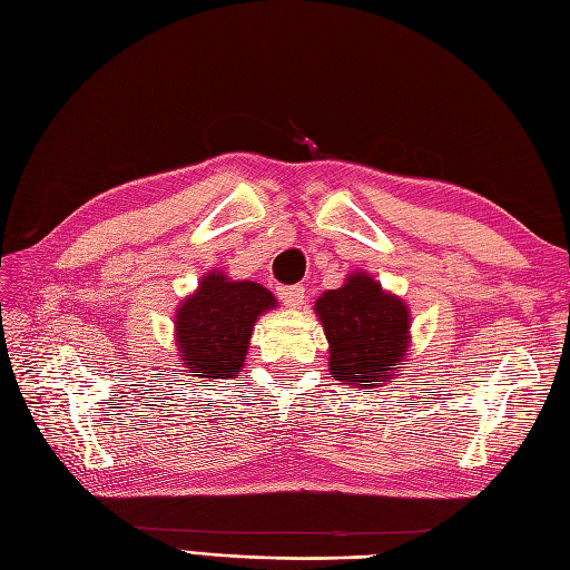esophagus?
<instances>
[{
    "mask_svg": "<svg viewBox=\"0 0 570 570\" xmlns=\"http://www.w3.org/2000/svg\"><path fill=\"white\" fill-rule=\"evenodd\" d=\"M278 297L285 306L297 308L304 302V287L302 285H283V287H278Z\"/></svg>",
    "mask_w": 570,
    "mask_h": 570,
    "instance_id": "esophagus-1",
    "label": "esophagus"
}]
</instances>
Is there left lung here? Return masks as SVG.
Wrapping results in <instances>:
<instances>
[{
  "instance_id": "obj_1",
  "label": "left lung",
  "mask_w": 570,
  "mask_h": 570,
  "mask_svg": "<svg viewBox=\"0 0 570 570\" xmlns=\"http://www.w3.org/2000/svg\"><path fill=\"white\" fill-rule=\"evenodd\" d=\"M316 314L331 342V375L344 385L368 392L402 368L409 347V308L373 278L352 273L340 289H327L316 302Z\"/></svg>"
}]
</instances>
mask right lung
I'll list each match as a JSON object with an SVG mask.
<instances>
[{
  "label": "right lung",
  "instance_id": "1",
  "mask_svg": "<svg viewBox=\"0 0 570 570\" xmlns=\"http://www.w3.org/2000/svg\"><path fill=\"white\" fill-rule=\"evenodd\" d=\"M271 306H275V297L258 283H235L223 273H206L199 289L183 302L176 316L183 368L212 383L239 373L254 321Z\"/></svg>",
  "mask_w": 570,
  "mask_h": 570
}]
</instances>
